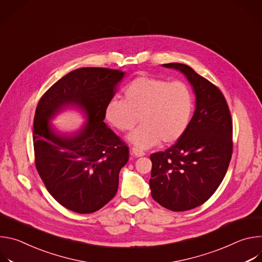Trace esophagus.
Here are the masks:
<instances>
[{
  "instance_id": "1",
  "label": "esophagus",
  "mask_w": 262,
  "mask_h": 262,
  "mask_svg": "<svg viewBox=\"0 0 262 262\" xmlns=\"http://www.w3.org/2000/svg\"><path fill=\"white\" fill-rule=\"evenodd\" d=\"M132 152H133V155H134L135 157H137V158H140V157H144V156H145V152H144L143 150H140V149L135 148V147L132 149Z\"/></svg>"
}]
</instances>
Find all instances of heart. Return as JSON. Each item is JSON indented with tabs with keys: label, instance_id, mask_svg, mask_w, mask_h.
Returning <instances> with one entry per match:
<instances>
[{
	"label": "heart",
	"instance_id": "b5f03b06",
	"mask_svg": "<svg viewBox=\"0 0 262 262\" xmlns=\"http://www.w3.org/2000/svg\"><path fill=\"white\" fill-rule=\"evenodd\" d=\"M195 108L190 86L182 81L139 76L123 91V99H112L104 108L105 120L116 129L127 132L143 122L127 140L138 149L179 141L188 132Z\"/></svg>",
	"mask_w": 262,
	"mask_h": 262
}]
</instances>
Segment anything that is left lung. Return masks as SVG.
<instances>
[{
	"label": "left lung",
	"mask_w": 262,
	"mask_h": 262,
	"mask_svg": "<svg viewBox=\"0 0 262 262\" xmlns=\"http://www.w3.org/2000/svg\"><path fill=\"white\" fill-rule=\"evenodd\" d=\"M192 85L196 107L185 135L165 151L152 154V198L167 209L184 211L207 201L225 176L232 156V120L223 93L190 66L163 64Z\"/></svg>",
	"instance_id": "1"
}]
</instances>
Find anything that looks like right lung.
I'll return each instance as SVG.
<instances>
[{
	"label": "right lung",
	"mask_w": 262,
	"mask_h": 262,
	"mask_svg": "<svg viewBox=\"0 0 262 262\" xmlns=\"http://www.w3.org/2000/svg\"><path fill=\"white\" fill-rule=\"evenodd\" d=\"M125 72L83 67L55 83L36 107L33 128L35 165L49 193L64 207L91 213L116 195L128 147L103 122L105 105ZM79 109L86 121L62 133L51 120L63 109Z\"/></svg>",
	"instance_id": "obj_1"
}]
</instances>
